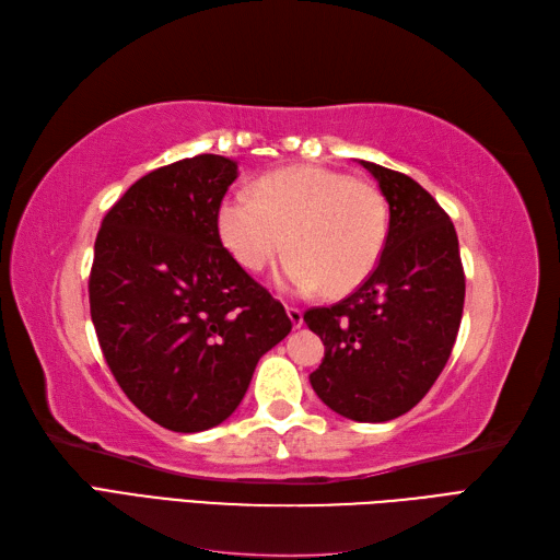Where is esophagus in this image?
Listing matches in <instances>:
<instances>
[{
  "label": "esophagus",
  "instance_id": "1",
  "mask_svg": "<svg viewBox=\"0 0 560 560\" xmlns=\"http://www.w3.org/2000/svg\"><path fill=\"white\" fill-rule=\"evenodd\" d=\"M287 315H290L294 329H299V327L303 325V313H301V308H296V306H287Z\"/></svg>",
  "mask_w": 560,
  "mask_h": 560
}]
</instances>
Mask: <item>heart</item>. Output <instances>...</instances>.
Returning <instances> with one entry per match:
<instances>
[{
    "mask_svg": "<svg viewBox=\"0 0 560 560\" xmlns=\"http://www.w3.org/2000/svg\"><path fill=\"white\" fill-rule=\"evenodd\" d=\"M219 238L249 273L290 249L278 282L292 292L348 294L374 273L389 233V208L374 182L317 165L259 179L257 198L231 194L217 210Z\"/></svg>",
    "mask_w": 560,
    "mask_h": 560,
    "instance_id": "b5f03b06",
    "label": "heart"
}]
</instances>
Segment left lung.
I'll list each match as a JSON object with an SVG mask.
<instances>
[{"label": "left lung", "mask_w": 560, "mask_h": 560, "mask_svg": "<svg viewBox=\"0 0 560 560\" xmlns=\"http://www.w3.org/2000/svg\"><path fill=\"white\" fill-rule=\"evenodd\" d=\"M389 206L383 257L358 290L303 315L325 343L317 397L358 422L411 411L442 374L460 329L465 273L451 217L404 173L360 161Z\"/></svg>", "instance_id": "left-lung-1"}]
</instances>
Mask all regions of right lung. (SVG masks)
Returning a JSON list of instances; mask_svg holds the SVG:
<instances>
[{
    "label": "right lung",
    "instance_id": "1",
    "mask_svg": "<svg viewBox=\"0 0 560 560\" xmlns=\"http://www.w3.org/2000/svg\"><path fill=\"white\" fill-rule=\"evenodd\" d=\"M238 163L200 154L144 175L105 214L91 317L116 383L173 432H202L243 401L261 354L292 331L280 301L231 257L217 210Z\"/></svg>",
    "mask_w": 560,
    "mask_h": 560
}]
</instances>
